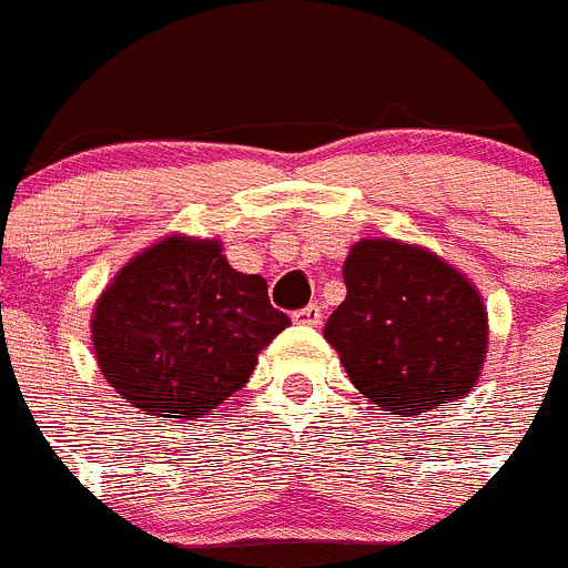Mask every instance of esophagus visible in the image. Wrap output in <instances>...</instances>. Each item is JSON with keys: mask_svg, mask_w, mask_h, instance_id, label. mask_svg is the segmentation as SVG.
<instances>
[{"mask_svg": "<svg viewBox=\"0 0 568 568\" xmlns=\"http://www.w3.org/2000/svg\"><path fill=\"white\" fill-rule=\"evenodd\" d=\"M294 321L297 323H306V326H321V321H323V312H321V306H306V308H300L297 314H294Z\"/></svg>", "mask_w": 568, "mask_h": 568, "instance_id": "34e87169", "label": "esophagus"}]
</instances>
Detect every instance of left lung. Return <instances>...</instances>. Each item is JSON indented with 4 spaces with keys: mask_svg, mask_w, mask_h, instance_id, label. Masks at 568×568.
Instances as JSON below:
<instances>
[{
    "mask_svg": "<svg viewBox=\"0 0 568 568\" xmlns=\"http://www.w3.org/2000/svg\"><path fill=\"white\" fill-rule=\"evenodd\" d=\"M346 300L323 335L355 389L389 416L468 395L488 355L483 294L450 262L402 240H361L343 262Z\"/></svg>",
    "mask_w": 568,
    "mask_h": 568,
    "instance_id": "obj_1",
    "label": "left lung"
}]
</instances>
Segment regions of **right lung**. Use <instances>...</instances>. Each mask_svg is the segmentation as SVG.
<instances>
[{
	"mask_svg": "<svg viewBox=\"0 0 568 568\" xmlns=\"http://www.w3.org/2000/svg\"><path fill=\"white\" fill-rule=\"evenodd\" d=\"M288 317L260 274H242L222 242L170 233L138 251L92 308L103 378L159 422L211 416L240 393Z\"/></svg>",
	"mask_w": 568,
	"mask_h": 568,
	"instance_id": "right-lung-1",
	"label": "right lung"
}]
</instances>
